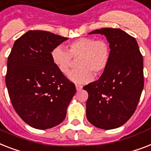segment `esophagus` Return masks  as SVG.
<instances>
[{"label": "esophagus", "instance_id": "esophagus-1", "mask_svg": "<svg viewBox=\"0 0 151 151\" xmlns=\"http://www.w3.org/2000/svg\"><path fill=\"white\" fill-rule=\"evenodd\" d=\"M76 88L77 91H79V90H81L83 89V86L81 85H76Z\"/></svg>", "mask_w": 151, "mask_h": 151}]
</instances>
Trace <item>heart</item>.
Masks as SVG:
<instances>
[{
  "label": "heart",
  "mask_w": 151,
  "mask_h": 151,
  "mask_svg": "<svg viewBox=\"0 0 151 151\" xmlns=\"http://www.w3.org/2000/svg\"><path fill=\"white\" fill-rule=\"evenodd\" d=\"M74 59H78L76 69L68 75L70 81L86 83L92 80L93 75L101 76L108 68L111 59V48L104 40L83 37L72 42L68 50L58 46L51 52V58L61 73L66 75Z\"/></svg>",
  "instance_id": "b5f03b06"
}]
</instances>
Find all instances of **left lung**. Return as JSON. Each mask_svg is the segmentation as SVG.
Listing matches in <instances>:
<instances>
[{
  "label": "left lung",
  "instance_id": "1",
  "mask_svg": "<svg viewBox=\"0 0 151 151\" xmlns=\"http://www.w3.org/2000/svg\"><path fill=\"white\" fill-rule=\"evenodd\" d=\"M89 34L105 36L111 59L100 79L83 87L89 94L86 118L99 129H113L136 111L144 85L143 56L136 39L120 29L102 28Z\"/></svg>",
  "mask_w": 151,
  "mask_h": 151
}]
</instances>
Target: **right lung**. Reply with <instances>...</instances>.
Instances as JSON below:
<instances>
[{
  "instance_id": "obj_1",
  "label": "right lung",
  "mask_w": 151,
  "mask_h": 151,
  "mask_svg": "<svg viewBox=\"0 0 151 151\" xmlns=\"http://www.w3.org/2000/svg\"><path fill=\"white\" fill-rule=\"evenodd\" d=\"M68 38L29 30L14 42L5 83L13 108L26 123L47 129L61 123L76 86L57 68L51 52Z\"/></svg>"
}]
</instances>
